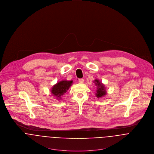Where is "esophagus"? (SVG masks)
Wrapping results in <instances>:
<instances>
[{"label":"esophagus","mask_w":154,"mask_h":154,"mask_svg":"<svg viewBox=\"0 0 154 154\" xmlns=\"http://www.w3.org/2000/svg\"><path fill=\"white\" fill-rule=\"evenodd\" d=\"M78 81H79V83H81V84H82L84 82V79H79Z\"/></svg>","instance_id":"1"}]
</instances>
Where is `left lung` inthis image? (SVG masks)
I'll return each mask as SVG.
<instances>
[{"instance_id":"8db88e82","label":"left lung","mask_w":154,"mask_h":154,"mask_svg":"<svg viewBox=\"0 0 154 154\" xmlns=\"http://www.w3.org/2000/svg\"><path fill=\"white\" fill-rule=\"evenodd\" d=\"M95 82V85L97 87V89L96 90L95 95L97 98H101L104 96H105L107 94L106 88L104 84H103L101 81L98 79H95L94 81Z\"/></svg>"}]
</instances>
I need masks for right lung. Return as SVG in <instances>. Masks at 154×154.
I'll return each mask as SVG.
<instances>
[{"label": "right lung", "mask_w": 154, "mask_h": 154, "mask_svg": "<svg viewBox=\"0 0 154 154\" xmlns=\"http://www.w3.org/2000/svg\"><path fill=\"white\" fill-rule=\"evenodd\" d=\"M72 81H61L55 84L51 89V93L58 100H61V97L67 92L72 84Z\"/></svg>", "instance_id": "right-lung-1"}]
</instances>
